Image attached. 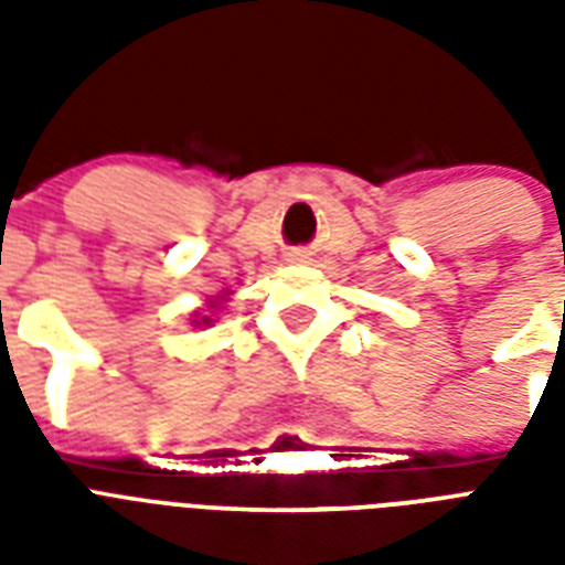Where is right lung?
Returning <instances> with one entry per match:
<instances>
[{"label": "right lung", "mask_w": 565, "mask_h": 565, "mask_svg": "<svg viewBox=\"0 0 565 565\" xmlns=\"http://www.w3.org/2000/svg\"><path fill=\"white\" fill-rule=\"evenodd\" d=\"M211 322V317H202V319H195V326H207Z\"/></svg>", "instance_id": "right-lung-1"}]
</instances>
